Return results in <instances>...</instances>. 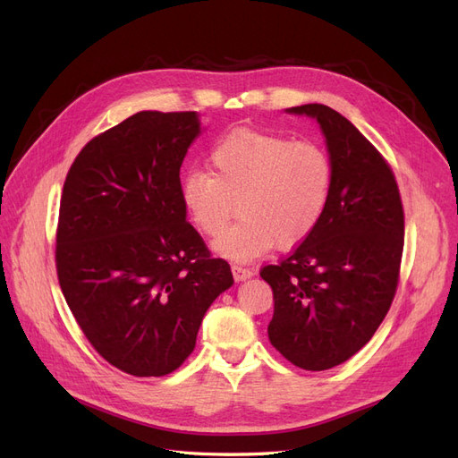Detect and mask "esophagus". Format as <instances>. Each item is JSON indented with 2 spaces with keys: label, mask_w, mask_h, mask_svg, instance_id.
<instances>
[{
  "label": "esophagus",
  "mask_w": 458,
  "mask_h": 458,
  "mask_svg": "<svg viewBox=\"0 0 458 458\" xmlns=\"http://www.w3.org/2000/svg\"><path fill=\"white\" fill-rule=\"evenodd\" d=\"M231 271H233V276H234V281H237V283L250 279V276L254 275V271L250 267H244V266H241V263H233Z\"/></svg>",
  "instance_id": "esophagus-1"
}]
</instances>
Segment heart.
<instances>
[{"instance_id": "obj_1", "label": "heart", "mask_w": 458, "mask_h": 458, "mask_svg": "<svg viewBox=\"0 0 458 458\" xmlns=\"http://www.w3.org/2000/svg\"><path fill=\"white\" fill-rule=\"evenodd\" d=\"M210 172L182 179L185 212L206 237H216L233 211L242 219L214 241V250L248 261L306 241L321 224L335 168L328 152L310 141L252 128L233 130L210 150Z\"/></svg>"}]
</instances>
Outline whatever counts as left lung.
<instances>
[{"mask_svg":"<svg viewBox=\"0 0 458 458\" xmlns=\"http://www.w3.org/2000/svg\"><path fill=\"white\" fill-rule=\"evenodd\" d=\"M288 113L317 118L335 183L321 224L259 276L273 290V348L303 370L348 361L390 311L403 256L405 214L390 164L353 123L327 105Z\"/></svg>","mask_w":458,"mask_h":458,"instance_id":"obj_1","label":"left lung"}]
</instances>
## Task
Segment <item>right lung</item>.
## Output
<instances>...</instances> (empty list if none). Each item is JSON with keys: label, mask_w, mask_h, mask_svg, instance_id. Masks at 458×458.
Returning a JSON list of instances; mask_svg holds the SVG:
<instances>
[{"label": "right lung", "mask_w": 458, "mask_h": 458, "mask_svg": "<svg viewBox=\"0 0 458 458\" xmlns=\"http://www.w3.org/2000/svg\"><path fill=\"white\" fill-rule=\"evenodd\" d=\"M199 131L191 110H143L95 135L64 179L63 296L93 350L131 377L182 367L206 310L233 284L182 202L179 168Z\"/></svg>", "instance_id": "obj_1"}]
</instances>
